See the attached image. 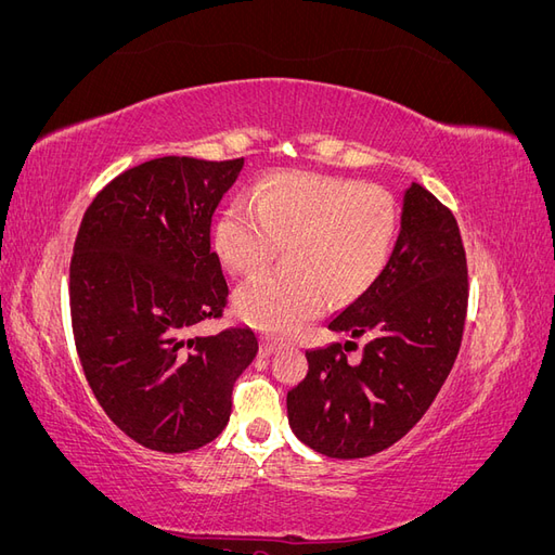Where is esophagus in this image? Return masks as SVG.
<instances>
[{
  "instance_id": "34e87169",
  "label": "esophagus",
  "mask_w": 555,
  "mask_h": 555,
  "mask_svg": "<svg viewBox=\"0 0 555 555\" xmlns=\"http://www.w3.org/2000/svg\"><path fill=\"white\" fill-rule=\"evenodd\" d=\"M275 351H278V343H273V340H261V347H259V357H261V359L273 357Z\"/></svg>"
}]
</instances>
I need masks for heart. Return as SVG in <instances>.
<instances>
[{"instance_id": "b5f03b06", "label": "heart", "mask_w": 555, "mask_h": 555, "mask_svg": "<svg viewBox=\"0 0 555 555\" xmlns=\"http://www.w3.org/2000/svg\"><path fill=\"white\" fill-rule=\"evenodd\" d=\"M398 233L393 198L357 180L275 173L236 201L215 227V251L236 275L259 273L289 247L292 275L243 284L236 312L245 324L287 338L324 310L365 294L389 266Z\"/></svg>"}]
</instances>
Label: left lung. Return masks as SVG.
<instances>
[{
	"mask_svg": "<svg viewBox=\"0 0 555 555\" xmlns=\"http://www.w3.org/2000/svg\"><path fill=\"white\" fill-rule=\"evenodd\" d=\"M467 310V263L456 217L422 184L402 194L400 233L371 289L328 328L363 338L349 365L340 343L308 349V375L287 393L296 438L328 459H365L426 414L456 361Z\"/></svg>",
	"mask_w": 555,
	"mask_h": 555,
	"instance_id": "left-lung-1",
	"label": "left lung"
}]
</instances>
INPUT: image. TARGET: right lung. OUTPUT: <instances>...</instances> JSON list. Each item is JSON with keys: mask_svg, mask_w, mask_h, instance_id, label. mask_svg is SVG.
I'll return each mask as SVG.
<instances>
[{"mask_svg": "<svg viewBox=\"0 0 555 555\" xmlns=\"http://www.w3.org/2000/svg\"><path fill=\"white\" fill-rule=\"evenodd\" d=\"M243 164L150 159L111 180L80 222L69 273L78 359L111 422L147 449L212 442L259 351L249 328L188 335L227 306L210 222Z\"/></svg>", "mask_w": 555, "mask_h": 555, "instance_id": "add662e5", "label": "right lung"}]
</instances>
